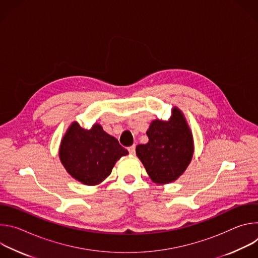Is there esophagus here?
<instances>
[{"mask_svg":"<svg viewBox=\"0 0 258 258\" xmlns=\"http://www.w3.org/2000/svg\"><path fill=\"white\" fill-rule=\"evenodd\" d=\"M128 152H130L131 155H135L136 154V146L135 145L128 147Z\"/></svg>","mask_w":258,"mask_h":258,"instance_id":"34e87169","label":"esophagus"}]
</instances>
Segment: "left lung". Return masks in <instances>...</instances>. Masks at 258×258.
<instances>
[{"label": "left lung", "mask_w": 258, "mask_h": 258, "mask_svg": "<svg viewBox=\"0 0 258 258\" xmlns=\"http://www.w3.org/2000/svg\"><path fill=\"white\" fill-rule=\"evenodd\" d=\"M149 142L138 145L136 154L153 182L166 185L176 180L192 161L194 139L188 121L176 106L168 120L154 119L147 131Z\"/></svg>", "instance_id": "left-lung-1"}]
</instances>
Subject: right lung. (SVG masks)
Returning <instances> with one entry per match:
<instances>
[{
    "mask_svg": "<svg viewBox=\"0 0 258 258\" xmlns=\"http://www.w3.org/2000/svg\"><path fill=\"white\" fill-rule=\"evenodd\" d=\"M127 154L100 123L87 130L77 121L71 122L59 147V158L66 171L86 186H97L105 180L116 161Z\"/></svg>",
    "mask_w": 258,
    "mask_h": 258,
    "instance_id": "1",
    "label": "right lung"
}]
</instances>
